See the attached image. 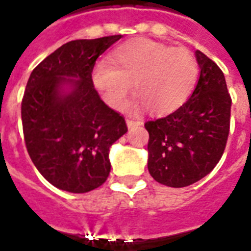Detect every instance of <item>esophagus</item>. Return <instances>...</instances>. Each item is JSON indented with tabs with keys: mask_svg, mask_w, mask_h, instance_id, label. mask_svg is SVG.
I'll return each mask as SVG.
<instances>
[{
	"mask_svg": "<svg viewBox=\"0 0 251 251\" xmlns=\"http://www.w3.org/2000/svg\"><path fill=\"white\" fill-rule=\"evenodd\" d=\"M127 126L129 129H132L135 127H139L141 126V122H137V120H131V119H127Z\"/></svg>",
	"mask_w": 251,
	"mask_h": 251,
	"instance_id": "34e87169",
	"label": "esophagus"
}]
</instances>
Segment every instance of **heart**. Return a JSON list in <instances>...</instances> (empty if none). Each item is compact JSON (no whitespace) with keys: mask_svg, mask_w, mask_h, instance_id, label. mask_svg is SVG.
<instances>
[{"mask_svg":"<svg viewBox=\"0 0 251 251\" xmlns=\"http://www.w3.org/2000/svg\"><path fill=\"white\" fill-rule=\"evenodd\" d=\"M199 63L184 47H169L148 38H135L116 46L110 61L94 66L91 82L105 104L118 110L131 90L136 97L126 108L167 115L181 107L196 87Z\"/></svg>","mask_w":251,"mask_h":251,"instance_id":"b5f03b06","label":"heart"}]
</instances>
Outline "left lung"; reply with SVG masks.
<instances>
[{"label": "left lung", "mask_w": 251, "mask_h": 251, "mask_svg": "<svg viewBox=\"0 0 251 251\" xmlns=\"http://www.w3.org/2000/svg\"><path fill=\"white\" fill-rule=\"evenodd\" d=\"M200 78L184 104L168 116L147 122L148 171L160 184L182 188L213 171L225 151L231 99L224 73L196 51Z\"/></svg>", "instance_id": "obj_1"}]
</instances>
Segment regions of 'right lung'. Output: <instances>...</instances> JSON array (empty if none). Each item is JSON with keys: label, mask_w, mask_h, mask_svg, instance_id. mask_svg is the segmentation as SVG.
I'll return each mask as SVG.
<instances>
[{"label": "right lung", "mask_w": 251, "mask_h": 251, "mask_svg": "<svg viewBox=\"0 0 251 251\" xmlns=\"http://www.w3.org/2000/svg\"><path fill=\"white\" fill-rule=\"evenodd\" d=\"M120 38L67 42L30 74L21 105L26 148L39 173L58 189L86 193L110 175V148L127 132V124L101 100L91 71Z\"/></svg>", "instance_id": "right-lung-1"}]
</instances>
